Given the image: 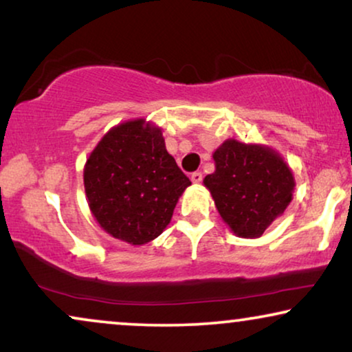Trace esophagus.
<instances>
[{"label": "esophagus", "mask_w": 352, "mask_h": 352, "mask_svg": "<svg viewBox=\"0 0 352 352\" xmlns=\"http://www.w3.org/2000/svg\"><path fill=\"white\" fill-rule=\"evenodd\" d=\"M201 179H204V175H201V171H194L190 175V181L195 182V184H199V182H201Z\"/></svg>", "instance_id": "1"}]
</instances>
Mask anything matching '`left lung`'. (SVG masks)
I'll list each match as a JSON object with an SVG mask.
<instances>
[{
  "label": "left lung",
  "instance_id": "left-lung-1",
  "mask_svg": "<svg viewBox=\"0 0 352 352\" xmlns=\"http://www.w3.org/2000/svg\"><path fill=\"white\" fill-rule=\"evenodd\" d=\"M214 173L204 179L221 218L243 239L263 235L293 199L295 179L271 147L228 139L213 153Z\"/></svg>",
  "mask_w": 352,
  "mask_h": 352
}]
</instances>
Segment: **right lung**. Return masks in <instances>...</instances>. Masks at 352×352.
<instances>
[{
	"mask_svg": "<svg viewBox=\"0 0 352 352\" xmlns=\"http://www.w3.org/2000/svg\"><path fill=\"white\" fill-rule=\"evenodd\" d=\"M85 192L100 228L131 245L157 239L190 186L168 153L162 129L144 118L117 124L86 160Z\"/></svg>",
	"mask_w": 352,
	"mask_h": 352,
	"instance_id": "right-lung-1",
	"label": "right lung"
}]
</instances>
